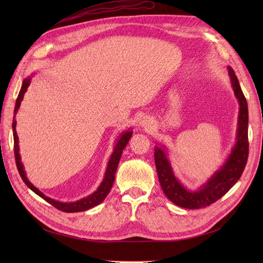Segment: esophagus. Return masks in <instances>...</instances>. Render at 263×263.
Instances as JSON below:
<instances>
[{
  "label": "esophagus",
  "mask_w": 263,
  "mask_h": 263,
  "mask_svg": "<svg viewBox=\"0 0 263 263\" xmlns=\"http://www.w3.org/2000/svg\"><path fill=\"white\" fill-rule=\"evenodd\" d=\"M144 124H146V126H147V121H146ZM148 126H149V124H148Z\"/></svg>",
  "instance_id": "esophagus-1"
}]
</instances>
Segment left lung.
I'll return each instance as SVG.
<instances>
[{
    "instance_id": "8db88e82",
    "label": "left lung",
    "mask_w": 263,
    "mask_h": 263,
    "mask_svg": "<svg viewBox=\"0 0 263 263\" xmlns=\"http://www.w3.org/2000/svg\"><path fill=\"white\" fill-rule=\"evenodd\" d=\"M228 73L232 81L236 98L239 102V119H238L237 142L225 164L221 166L206 184L197 191H187L173 176L170 162L165 157V151L155 147V162L163 193L169 200L183 209L198 210L210 206L224 196L240 179L249 155L248 141V105L241 91L239 81L232 67L228 66Z\"/></svg>"
}]
</instances>
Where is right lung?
<instances>
[{
  "instance_id": "obj_1",
  "label": "right lung",
  "mask_w": 263,
  "mask_h": 263,
  "mask_svg": "<svg viewBox=\"0 0 263 263\" xmlns=\"http://www.w3.org/2000/svg\"><path fill=\"white\" fill-rule=\"evenodd\" d=\"M29 83H30V79H25V80L23 81L21 91H20L18 97L16 99V104H15V109H14L15 113L17 112V109L21 106V102L23 100L24 93L26 92ZM12 127H13V136H14V156H15V161H16L17 170L20 172V176L23 179L24 183H25V184L31 191H34V192L37 195H39L42 198H44L46 202H48L49 204H51L53 208H55V209L61 211V212H65V213L83 212V211H86V210L94 208V206H97V205H99L100 203H102L103 201H104V198L107 196L110 189H112V186H113V183H114V180H115V172L117 170L119 160H121L123 150L126 147V145L128 144V141H129V139L132 137V134H133L132 132H126L125 134L122 135L121 138H119V140L117 141V145H116V147L114 149V153L112 154V157H110L109 161H108L104 180H103V182L101 183V185L99 186V189L95 191L93 194L89 195V196L85 197V198H82V200H80V201L73 202V203H61V202L51 200V198L45 196L41 192V191H39L38 189H36L27 180L25 171H24L23 164L21 162V156L18 154V137H17V134H16V121H13Z\"/></svg>"
}]
</instances>
